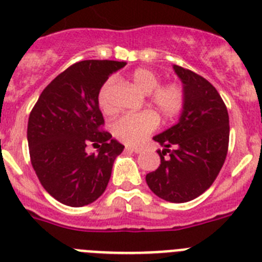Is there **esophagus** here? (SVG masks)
Here are the masks:
<instances>
[{"label": "esophagus", "instance_id": "34e87169", "mask_svg": "<svg viewBox=\"0 0 262 262\" xmlns=\"http://www.w3.org/2000/svg\"><path fill=\"white\" fill-rule=\"evenodd\" d=\"M126 149H127V151L135 152V154H140V152L143 151L142 148H139V147H131V145H126Z\"/></svg>", "mask_w": 262, "mask_h": 262}]
</instances>
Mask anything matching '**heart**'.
<instances>
[{
  "mask_svg": "<svg viewBox=\"0 0 262 262\" xmlns=\"http://www.w3.org/2000/svg\"><path fill=\"white\" fill-rule=\"evenodd\" d=\"M131 80L139 90L144 94H151V103L157 108L160 114L165 118L177 117L186 103L185 88L178 82H169L162 85L161 78L154 71L139 68L133 72ZM114 88V78H110L103 84L98 94L99 107L108 113L113 110L111 93ZM159 126V118L152 111L144 113H128L114 120L111 131L115 138L124 144L136 145L144 142Z\"/></svg>",
  "mask_w": 262,
  "mask_h": 262,
  "instance_id": "1",
  "label": "heart"
}]
</instances>
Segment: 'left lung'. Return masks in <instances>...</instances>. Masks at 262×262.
<instances>
[{
	"label": "left lung",
	"instance_id": "obj_1",
	"mask_svg": "<svg viewBox=\"0 0 262 262\" xmlns=\"http://www.w3.org/2000/svg\"><path fill=\"white\" fill-rule=\"evenodd\" d=\"M173 68L184 84L186 103L178 123L154 136L164 147L157 151L161 164L145 181L161 200L184 203L205 193L221 172L228 151L230 119L209 81L190 69Z\"/></svg>",
	"mask_w": 262,
	"mask_h": 262
}]
</instances>
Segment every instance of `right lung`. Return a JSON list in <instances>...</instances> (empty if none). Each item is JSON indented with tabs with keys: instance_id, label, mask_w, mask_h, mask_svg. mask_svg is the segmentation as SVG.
<instances>
[{
	"instance_id": "add662e5",
	"label": "right lung",
	"mask_w": 262,
	"mask_h": 262,
	"mask_svg": "<svg viewBox=\"0 0 262 262\" xmlns=\"http://www.w3.org/2000/svg\"><path fill=\"white\" fill-rule=\"evenodd\" d=\"M124 61L84 60L53 78L32 107L27 142L41 186L62 205L81 207L106 190L111 169L124 145L102 129L98 94ZM99 148L89 155L86 145Z\"/></svg>"
}]
</instances>
